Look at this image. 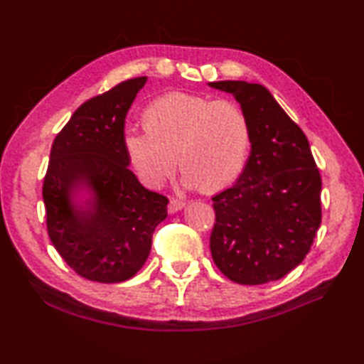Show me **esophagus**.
Here are the masks:
<instances>
[{
    "label": "esophagus",
    "mask_w": 364,
    "mask_h": 364,
    "mask_svg": "<svg viewBox=\"0 0 364 364\" xmlns=\"http://www.w3.org/2000/svg\"><path fill=\"white\" fill-rule=\"evenodd\" d=\"M184 207H186V202H184V200L177 199V198H172V199L169 200V205H168V211H169L171 214H173V213H177V211L183 210Z\"/></svg>",
    "instance_id": "34e87169"
}]
</instances>
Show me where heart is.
<instances>
[{
  "instance_id": "obj_1",
  "label": "heart",
  "mask_w": 364,
  "mask_h": 364,
  "mask_svg": "<svg viewBox=\"0 0 364 364\" xmlns=\"http://www.w3.org/2000/svg\"><path fill=\"white\" fill-rule=\"evenodd\" d=\"M144 129H126L123 143L138 177L161 186L180 166L183 181L218 192L242 173L251 144L244 109L232 101L171 92L146 108Z\"/></svg>"
}]
</instances>
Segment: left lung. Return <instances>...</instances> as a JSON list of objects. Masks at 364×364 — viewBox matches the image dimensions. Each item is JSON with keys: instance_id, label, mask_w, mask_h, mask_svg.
I'll return each instance as SVG.
<instances>
[{"instance_id": "1", "label": "left lung", "mask_w": 364, "mask_h": 364, "mask_svg": "<svg viewBox=\"0 0 364 364\" xmlns=\"http://www.w3.org/2000/svg\"><path fill=\"white\" fill-rule=\"evenodd\" d=\"M208 86L232 93L251 126L242 173L213 198V260L233 282L277 281L302 263L320 228V171L306 135L264 86L241 80Z\"/></svg>"}]
</instances>
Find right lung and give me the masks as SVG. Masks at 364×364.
Returning a JSON list of instances; mask_svg holds the SVG:
<instances>
[{
	"instance_id": "1",
	"label": "right lung",
	"mask_w": 364,
	"mask_h": 364,
	"mask_svg": "<svg viewBox=\"0 0 364 364\" xmlns=\"http://www.w3.org/2000/svg\"><path fill=\"white\" fill-rule=\"evenodd\" d=\"M147 82L126 80L78 107L50 150L43 183L49 238L78 275L113 284L146 263L168 198L147 191L128 168L124 119ZM86 190L90 198L78 201Z\"/></svg>"
}]
</instances>
